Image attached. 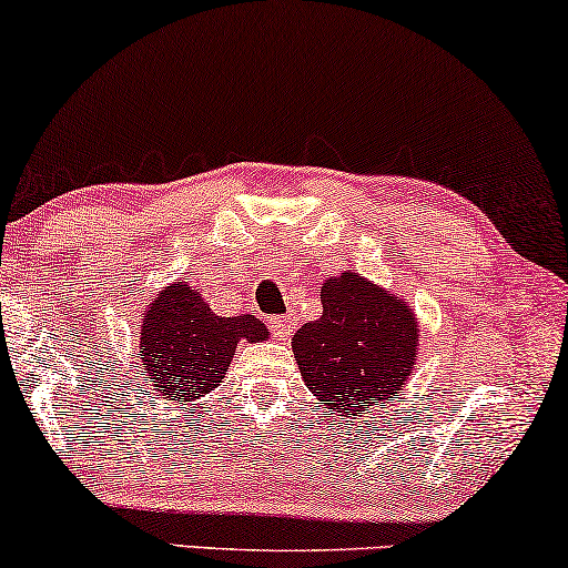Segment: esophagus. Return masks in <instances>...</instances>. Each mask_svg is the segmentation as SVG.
Here are the masks:
<instances>
[{"mask_svg":"<svg viewBox=\"0 0 568 568\" xmlns=\"http://www.w3.org/2000/svg\"><path fill=\"white\" fill-rule=\"evenodd\" d=\"M268 326L278 338H286V336L294 334V328H297V321H294V315H274V318L268 321Z\"/></svg>","mask_w":568,"mask_h":568,"instance_id":"obj_1","label":"esophagus"}]
</instances>
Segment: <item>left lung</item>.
<instances>
[{"instance_id":"1","label":"left lung","mask_w":568,"mask_h":568,"mask_svg":"<svg viewBox=\"0 0 568 568\" xmlns=\"http://www.w3.org/2000/svg\"><path fill=\"white\" fill-rule=\"evenodd\" d=\"M323 315L292 338L302 381L342 419L386 407L417 359L419 328L407 302L359 274L321 286Z\"/></svg>"}]
</instances>
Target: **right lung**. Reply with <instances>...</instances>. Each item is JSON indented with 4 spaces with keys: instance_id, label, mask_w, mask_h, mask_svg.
Masks as SVG:
<instances>
[{
    "instance_id": "1",
    "label": "right lung",
    "mask_w": 568,
    "mask_h": 568,
    "mask_svg": "<svg viewBox=\"0 0 568 568\" xmlns=\"http://www.w3.org/2000/svg\"><path fill=\"white\" fill-rule=\"evenodd\" d=\"M255 315L221 318L187 282L164 286L143 313L140 363L161 399L195 402L219 386L240 342H266Z\"/></svg>"
}]
</instances>
